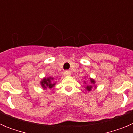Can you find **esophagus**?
Returning a JSON list of instances; mask_svg holds the SVG:
<instances>
[{"label":"esophagus","mask_w":133,"mask_h":133,"mask_svg":"<svg viewBox=\"0 0 133 133\" xmlns=\"http://www.w3.org/2000/svg\"><path fill=\"white\" fill-rule=\"evenodd\" d=\"M71 75V72H70V70H66L64 72V75L66 77H68V76H70Z\"/></svg>","instance_id":"34e87169"}]
</instances>
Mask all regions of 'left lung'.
Masks as SVG:
<instances>
[{
  "instance_id": "left-lung-1",
  "label": "left lung",
  "mask_w": 133,
  "mask_h": 133,
  "mask_svg": "<svg viewBox=\"0 0 133 133\" xmlns=\"http://www.w3.org/2000/svg\"><path fill=\"white\" fill-rule=\"evenodd\" d=\"M90 84H87V85H86L85 87H84V88L86 89V90H88L89 92L91 91L93 88H95V89L97 88V86L95 85L96 81H95V79H93V78H90ZM84 84H87V83L85 82V81H84Z\"/></svg>"
}]
</instances>
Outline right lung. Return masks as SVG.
I'll return each mask as SVG.
<instances>
[{
  "label": "right lung",
  "mask_w": 133,
  "mask_h": 133,
  "mask_svg": "<svg viewBox=\"0 0 133 133\" xmlns=\"http://www.w3.org/2000/svg\"><path fill=\"white\" fill-rule=\"evenodd\" d=\"M56 82H54V78L51 77H44L40 81V84L43 89L47 90L48 89H52L56 84Z\"/></svg>",
  "instance_id": "right-lung-1"
}]
</instances>
